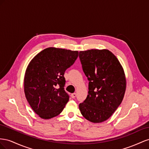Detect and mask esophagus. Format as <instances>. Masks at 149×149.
<instances>
[{
    "label": "esophagus",
    "mask_w": 149,
    "mask_h": 149,
    "mask_svg": "<svg viewBox=\"0 0 149 149\" xmlns=\"http://www.w3.org/2000/svg\"><path fill=\"white\" fill-rule=\"evenodd\" d=\"M76 95H77V94H76V93H72L71 94V97L72 98H75V97H76Z\"/></svg>",
    "instance_id": "1"
}]
</instances>
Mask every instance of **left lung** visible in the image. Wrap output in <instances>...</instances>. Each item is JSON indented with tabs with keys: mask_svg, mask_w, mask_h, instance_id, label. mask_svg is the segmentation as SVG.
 Segmentation results:
<instances>
[{
	"mask_svg": "<svg viewBox=\"0 0 149 149\" xmlns=\"http://www.w3.org/2000/svg\"><path fill=\"white\" fill-rule=\"evenodd\" d=\"M85 75L88 80L86 99L79 104L82 115L93 123L107 120L124 99L126 78L120 62L107 49L79 52Z\"/></svg>",
	"mask_w": 149,
	"mask_h": 149,
	"instance_id": "8db88e82",
	"label": "left lung"
}]
</instances>
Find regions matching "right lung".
Instances as JSON below:
<instances>
[{
  "label": "right lung",
  "instance_id": "1",
  "mask_svg": "<svg viewBox=\"0 0 149 149\" xmlns=\"http://www.w3.org/2000/svg\"><path fill=\"white\" fill-rule=\"evenodd\" d=\"M78 56V51L49 47L29 63L24 80V92L29 105L40 118L50 119L64 109L69 96L63 88V75Z\"/></svg>",
  "mask_w": 149,
  "mask_h": 149
}]
</instances>
